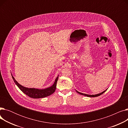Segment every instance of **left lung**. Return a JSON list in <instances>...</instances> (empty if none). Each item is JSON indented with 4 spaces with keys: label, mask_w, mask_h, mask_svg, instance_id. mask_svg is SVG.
I'll use <instances>...</instances> for the list:
<instances>
[{
    "label": "left lung",
    "mask_w": 128,
    "mask_h": 128,
    "mask_svg": "<svg viewBox=\"0 0 128 128\" xmlns=\"http://www.w3.org/2000/svg\"><path fill=\"white\" fill-rule=\"evenodd\" d=\"M107 90V89L105 91H104L103 92L100 93H98V94H95V95H89V94H84V93H80V92H79L78 91H76L77 93H78L79 94H82V95H83V96H88V97H96V96H100L101 94H102L103 93H104Z\"/></svg>",
    "instance_id": "left-lung-1"
}]
</instances>
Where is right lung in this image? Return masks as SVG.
I'll list each match as a JSON object with an SVG mask.
<instances>
[{"mask_svg": "<svg viewBox=\"0 0 128 128\" xmlns=\"http://www.w3.org/2000/svg\"><path fill=\"white\" fill-rule=\"evenodd\" d=\"M12 77L14 80L15 84L17 85L19 89L21 90L24 93H25L26 95L28 96L30 98H43L46 96H48L52 94H53L55 92L56 87V84L58 80V76L55 80L54 83L49 88H47L44 89H38L35 88H26L25 86H23L20 84L16 81V80L13 77L12 75Z\"/></svg>", "mask_w": 128, "mask_h": 128, "instance_id": "add662e5", "label": "right lung"}]
</instances>
